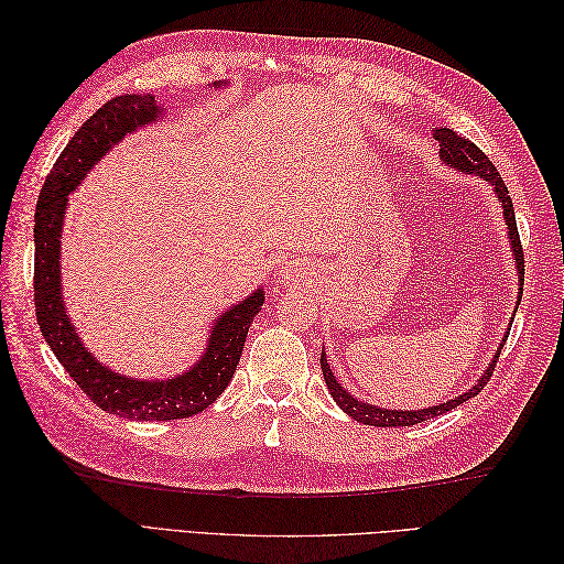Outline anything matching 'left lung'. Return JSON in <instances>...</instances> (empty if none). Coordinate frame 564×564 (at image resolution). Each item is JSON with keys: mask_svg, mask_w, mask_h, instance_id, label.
I'll return each instance as SVG.
<instances>
[{"mask_svg": "<svg viewBox=\"0 0 564 564\" xmlns=\"http://www.w3.org/2000/svg\"><path fill=\"white\" fill-rule=\"evenodd\" d=\"M435 141L440 143V158H442V162H447L454 169H460V172H468V174L480 176V178H485V181H489L494 185V193H497L501 207H503V218H506V226H508L510 242H513L516 263H518V270H520L518 278H520V284H524V251H522V245H520V232H518V224H516L513 199H510L508 187L501 181V174L497 172V166H494L491 160L485 155V152L477 148L473 141H468L466 135H458L452 129H435ZM520 299H518V305H520ZM503 344H506V340H503ZM503 344L499 346L497 355H494L491 365L485 369L482 379L477 381V386H473L468 392H464V395H458V398H454V400H449L445 404L421 409V412H398V409H395V412H390V409H379V406H373V404H365L360 400H355L352 395H348V392L344 390V386H338L336 377H334L329 365H327V355H324V352L319 357V365H322L324 381H327V388L332 392V398L336 400V404L344 409L348 416H352L355 421H360V423H367V425H379V429H398V425H414V423H421L425 419L447 414V412H452L454 406L464 404L466 400L475 398L477 392H482V388L491 379L494 367H497V360H499Z\"/></svg>", "mask_w": 564, "mask_h": 564, "instance_id": "8db88e82", "label": "left lung"}]
</instances>
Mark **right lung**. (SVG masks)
I'll use <instances>...</instances> for the list:
<instances>
[{
	"instance_id": "right-lung-1",
	"label": "right lung",
	"mask_w": 564,
	"mask_h": 564,
	"mask_svg": "<svg viewBox=\"0 0 564 564\" xmlns=\"http://www.w3.org/2000/svg\"><path fill=\"white\" fill-rule=\"evenodd\" d=\"M160 106L152 94L115 96L98 108L63 148L51 169L35 209V313L40 332L58 362L96 406L133 421H174L204 412L230 383L251 322L265 294L253 292L214 322L209 348L183 377L133 381L98 365L82 346L61 299V228L70 195L106 152L141 124L155 122Z\"/></svg>"
}]
</instances>
